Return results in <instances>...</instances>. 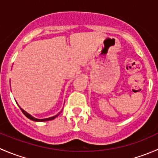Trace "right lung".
<instances>
[{"label":"right lung","instance_id":"obj_1","mask_svg":"<svg viewBox=\"0 0 158 158\" xmlns=\"http://www.w3.org/2000/svg\"><path fill=\"white\" fill-rule=\"evenodd\" d=\"M19 107H20V106H19ZM20 110H21L22 111V112L23 113V114H24L25 116H26L27 118H28L29 119H30V120H32V121H34V122H47V121H50V120H53L54 118H55L56 117H57V116L59 115V114H60V113H59V114H57L56 115H55V116H52V117H50V118H44V119H38V118H34V117H33V116L32 115H30V114H28L27 112V111H25L23 109H22L20 107Z\"/></svg>","mask_w":158,"mask_h":158}]
</instances>
